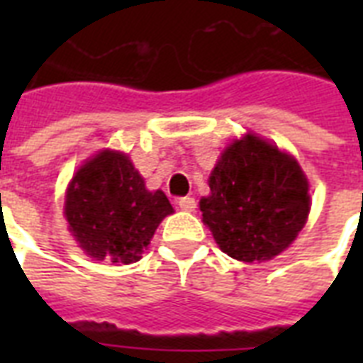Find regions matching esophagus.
Wrapping results in <instances>:
<instances>
[{
	"label": "esophagus",
	"instance_id": "esophagus-1",
	"mask_svg": "<svg viewBox=\"0 0 363 363\" xmlns=\"http://www.w3.org/2000/svg\"><path fill=\"white\" fill-rule=\"evenodd\" d=\"M177 205H179V209L181 211H190V213H192V211H196V199L194 198H179L177 199Z\"/></svg>",
	"mask_w": 363,
	"mask_h": 363
}]
</instances>
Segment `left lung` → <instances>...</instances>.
Returning <instances> with one entry per match:
<instances>
[{
    "mask_svg": "<svg viewBox=\"0 0 363 363\" xmlns=\"http://www.w3.org/2000/svg\"><path fill=\"white\" fill-rule=\"evenodd\" d=\"M209 188L199 201L203 222L222 252L239 262L281 254L309 216V182L299 164L254 133L228 145Z\"/></svg>",
    "mask_w": 363,
    "mask_h": 363,
    "instance_id": "8db88e82",
    "label": "left lung"
}]
</instances>
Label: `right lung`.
I'll return each instance as SVG.
<instances>
[{
  "label": "right lung",
  "instance_id": "obj_1",
  "mask_svg": "<svg viewBox=\"0 0 363 363\" xmlns=\"http://www.w3.org/2000/svg\"><path fill=\"white\" fill-rule=\"evenodd\" d=\"M173 213L162 190L150 192L131 160L101 150L71 179L64 215L79 247L96 259L133 264Z\"/></svg>",
  "mask_w": 363,
  "mask_h": 363
}]
</instances>
